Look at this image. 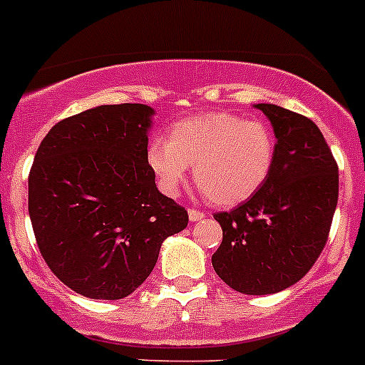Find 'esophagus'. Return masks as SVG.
Listing matches in <instances>:
<instances>
[{
  "instance_id": "34e87169",
  "label": "esophagus",
  "mask_w": 365,
  "mask_h": 365,
  "mask_svg": "<svg viewBox=\"0 0 365 365\" xmlns=\"http://www.w3.org/2000/svg\"><path fill=\"white\" fill-rule=\"evenodd\" d=\"M188 217H190V220H192V222H199V220H202L205 219V213L202 212H199V210H188Z\"/></svg>"
}]
</instances>
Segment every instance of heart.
I'll return each mask as SVG.
<instances>
[{"instance_id": "obj_1", "label": "heart", "mask_w": 365, "mask_h": 365, "mask_svg": "<svg viewBox=\"0 0 365 365\" xmlns=\"http://www.w3.org/2000/svg\"><path fill=\"white\" fill-rule=\"evenodd\" d=\"M275 133L266 123L230 112H208L173 123L170 139H153L146 163L166 195H177L188 165L213 205L237 206L252 199L272 173Z\"/></svg>"}]
</instances>
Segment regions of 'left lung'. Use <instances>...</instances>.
<instances>
[{
	"mask_svg": "<svg viewBox=\"0 0 365 365\" xmlns=\"http://www.w3.org/2000/svg\"><path fill=\"white\" fill-rule=\"evenodd\" d=\"M277 139L266 185L232 212L215 213L222 242L217 275L244 295H272L299 282L322 253L339 200V166L319 126L259 103Z\"/></svg>",
	"mask_w": 365,
	"mask_h": 365,
	"instance_id": "1",
	"label": "left lung"
}]
</instances>
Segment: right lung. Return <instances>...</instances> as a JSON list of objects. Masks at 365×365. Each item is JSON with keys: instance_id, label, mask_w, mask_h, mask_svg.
Here are the masks:
<instances>
[{"instance_id": "right-lung-1", "label": "right lung", "mask_w": 365, "mask_h": 365, "mask_svg": "<svg viewBox=\"0 0 365 365\" xmlns=\"http://www.w3.org/2000/svg\"><path fill=\"white\" fill-rule=\"evenodd\" d=\"M155 110L101 105L66 117L39 145L29 215L52 273L76 293L119 300L141 286L188 213L163 195L146 163Z\"/></svg>"}]
</instances>
